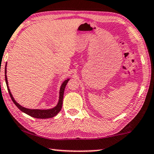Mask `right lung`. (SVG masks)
I'll return each instance as SVG.
<instances>
[{"mask_svg": "<svg viewBox=\"0 0 154 154\" xmlns=\"http://www.w3.org/2000/svg\"><path fill=\"white\" fill-rule=\"evenodd\" d=\"M7 65V63H6ZM5 82H6V85L8 87V90L9 94L11 97V100L13 102V103L15 104V106L19 109L20 111H22L23 112L25 113V114H28L29 116H32V117L37 118V119H48V118H52L53 116H56L58 113L60 112V111L61 110L62 106H63V95H64V91H65V88L67 85V83L69 81V79H67L63 83V85H61L60 87V99L58 104L55 107L51 109H46V110H42V109H27L25 107H23L22 106H20L18 103L15 102V100L13 98V97L11 94V91H10L9 87H8V79H7V76H6V65H5Z\"/></svg>", "mask_w": 154, "mask_h": 154, "instance_id": "right-lung-1", "label": "right lung"}]
</instances>
